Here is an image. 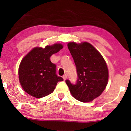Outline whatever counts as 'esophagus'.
<instances>
[{
  "instance_id": "1",
  "label": "esophagus",
  "mask_w": 131,
  "mask_h": 131,
  "mask_svg": "<svg viewBox=\"0 0 131 131\" xmlns=\"http://www.w3.org/2000/svg\"><path fill=\"white\" fill-rule=\"evenodd\" d=\"M62 78H63V79H64V80H66V79H67V75H66V74H64V76H63V77H62Z\"/></svg>"
}]
</instances>
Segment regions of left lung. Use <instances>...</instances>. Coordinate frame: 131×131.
I'll list each match as a JSON object with an SVG mask.
<instances>
[{"label": "left lung", "instance_id": "left-lung-1", "mask_svg": "<svg viewBox=\"0 0 131 131\" xmlns=\"http://www.w3.org/2000/svg\"><path fill=\"white\" fill-rule=\"evenodd\" d=\"M68 48L76 64L78 79L76 85L66 80L71 95L83 103L92 101L106 88L108 69L100 52L88 42H69Z\"/></svg>", "mask_w": 131, "mask_h": 131}]
</instances>
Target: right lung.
Returning <instances> with one entry per match:
<instances>
[{"label":"right lung","instance_id":"right-lung-1","mask_svg":"<svg viewBox=\"0 0 131 131\" xmlns=\"http://www.w3.org/2000/svg\"><path fill=\"white\" fill-rule=\"evenodd\" d=\"M63 48L61 43H54L34 48L19 64L18 78L25 92L33 97L40 98L54 91L57 83L63 79L56 74V66L51 62V55Z\"/></svg>","mask_w":131,"mask_h":131}]
</instances>
